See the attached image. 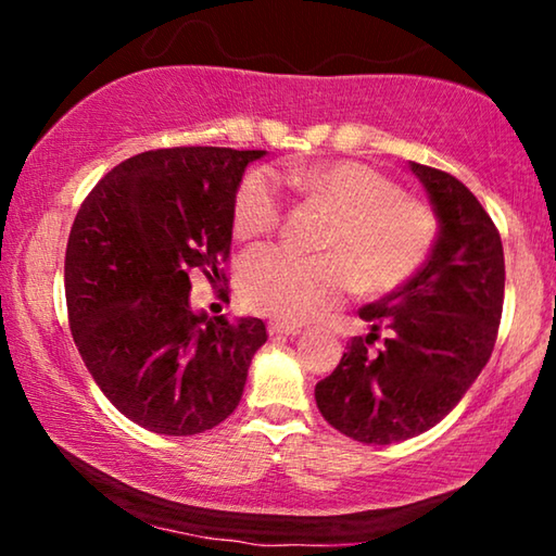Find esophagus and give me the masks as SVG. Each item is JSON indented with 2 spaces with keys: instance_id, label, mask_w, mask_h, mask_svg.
Returning <instances> with one entry per match:
<instances>
[{
  "instance_id": "34e87169",
  "label": "esophagus",
  "mask_w": 556,
  "mask_h": 556,
  "mask_svg": "<svg viewBox=\"0 0 556 556\" xmlns=\"http://www.w3.org/2000/svg\"><path fill=\"white\" fill-rule=\"evenodd\" d=\"M301 331V328L296 324H269V333L271 336H296Z\"/></svg>"
}]
</instances>
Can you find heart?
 <instances>
[{
    "mask_svg": "<svg viewBox=\"0 0 556 556\" xmlns=\"http://www.w3.org/2000/svg\"><path fill=\"white\" fill-rule=\"evenodd\" d=\"M285 184L306 201L333 211L321 240L326 255L257 248L242 257L240 296L252 312L301 324L336 306L361 285L370 294L402 287L425 265L437 240L427 205L404 199L400 186L357 162L289 164L279 172L252 168L232 203V230L240 240L275 230L285 215Z\"/></svg>",
    "mask_w": 556,
    "mask_h": 556,
    "instance_id": "1",
    "label": "heart"
}]
</instances>
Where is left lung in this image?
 Listing matches in <instances>:
<instances>
[{
    "label": "left lung",
    "mask_w": 556,
    "mask_h": 556,
    "mask_svg": "<svg viewBox=\"0 0 556 556\" xmlns=\"http://www.w3.org/2000/svg\"><path fill=\"white\" fill-rule=\"evenodd\" d=\"M434 208L439 232L429 260L361 318L338 368L316 384L324 419L363 444L425 434L456 407L493 353L505 294L503 242L491 215L456 176L409 162ZM391 331L378 354L367 345Z\"/></svg>",
    "instance_id": "1"
}]
</instances>
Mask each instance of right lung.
Segmentation results:
<instances>
[{"instance_id": "1", "label": "right lung", "mask_w": 556, "mask_h": 556, "mask_svg": "<svg viewBox=\"0 0 556 556\" xmlns=\"http://www.w3.org/2000/svg\"><path fill=\"white\" fill-rule=\"evenodd\" d=\"M262 149L127 159L83 201L65 248L73 341L102 394L154 434L191 437L240 404L267 328L191 308V271L225 281L232 203Z\"/></svg>"}]
</instances>
